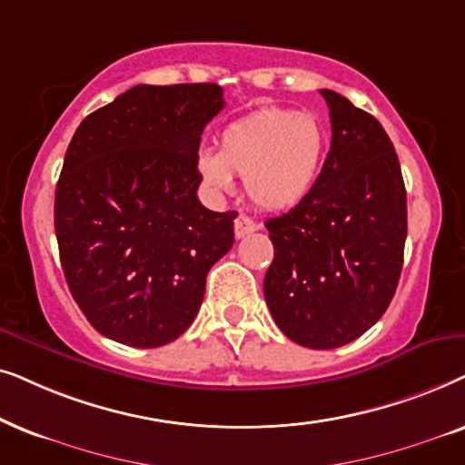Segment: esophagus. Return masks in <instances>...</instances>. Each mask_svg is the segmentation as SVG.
Listing matches in <instances>:
<instances>
[{"label":"esophagus","instance_id":"esophagus-1","mask_svg":"<svg viewBox=\"0 0 465 465\" xmlns=\"http://www.w3.org/2000/svg\"><path fill=\"white\" fill-rule=\"evenodd\" d=\"M257 229H259L257 223L246 214H240V216H236V221H233V232H236V238L249 236V233L257 232Z\"/></svg>","mask_w":465,"mask_h":465}]
</instances>
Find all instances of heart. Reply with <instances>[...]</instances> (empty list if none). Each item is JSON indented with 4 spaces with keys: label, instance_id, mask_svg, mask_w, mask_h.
I'll use <instances>...</instances> for the list:
<instances>
[{
    "label": "heart",
    "instance_id": "obj_1",
    "mask_svg": "<svg viewBox=\"0 0 465 465\" xmlns=\"http://www.w3.org/2000/svg\"><path fill=\"white\" fill-rule=\"evenodd\" d=\"M325 144V127L314 114L265 108L223 129L219 153L202 151L195 165L216 195L232 193L238 174L259 208L289 210L317 184Z\"/></svg>",
    "mask_w": 465,
    "mask_h": 465
}]
</instances>
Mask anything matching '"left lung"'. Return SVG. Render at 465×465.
Instances as JSON below:
<instances>
[{
	"label": "left lung",
	"instance_id": "8db88e82",
	"mask_svg": "<svg viewBox=\"0 0 465 465\" xmlns=\"http://www.w3.org/2000/svg\"><path fill=\"white\" fill-rule=\"evenodd\" d=\"M331 148L304 202L265 223L274 262L263 295L281 331L308 349H338L391 304L406 242V189L389 135L372 114L323 89Z\"/></svg>",
	"mask_w": 465,
	"mask_h": 465
}]
</instances>
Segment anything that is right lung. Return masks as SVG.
I'll return each mask as SVG.
<instances>
[{
	"mask_svg": "<svg viewBox=\"0 0 465 465\" xmlns=\"http://www.w3.org/2000/svg\"><path fill=\"white\" fill-rule=\"evenodd\" d=\"M223 89L138 84L80 123L67 146L54 233L80 311L114 342L157 349L193 323L208 270L232 249L238 213L197 200L203 127Z\"/></svg>",
	"mask_w": 465,
	"mask_h": 465,
	"instance_id": "1",
	"label": "right lung"
}]
</instances>
